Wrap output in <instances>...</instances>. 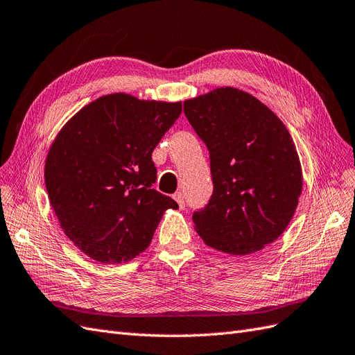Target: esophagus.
I'll return each mask as SVG.
<instances>
[{"instance_id":"1","label":"esophagus","mask_w":355,"mask_h":355,"mask_svg":"<svg viewBox=\"0 0 355 355\" xmlns=\"http://www.w3.org/2000/svg\"><path fill=\"white\" fill-rule=\"evenodd\" d=\"M173 198L176 200V203L179 205V207H180V209H184V207H185V201H184V194H182V193H176V194L173 196Z\"/></svg>"}]
</instances>
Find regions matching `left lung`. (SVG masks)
<instances>
[{
    "mask_svg": "<svg viewBox=\"0 0 355 355\" xmlns=\"http://www.w3.org/2000/svg\"><path fill=\"white\" fill-rule=\"evenodd\" d=\"M184 112L210 157L214 194L194 212L210 248L248 255L275 242L299 205L303 176L288 130L254 95L216 88L187 100Z\"/></svg>",
    "mask_w": 355,
    "mask_h": 355,
    "instance_id": "1",
    "label": "left lung"
}]
</instances>
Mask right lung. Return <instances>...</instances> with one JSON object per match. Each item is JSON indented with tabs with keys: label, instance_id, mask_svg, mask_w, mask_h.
Here are the masks:
<instances>
[{
	"label": "right lung",
	"instance_id": "obj_1",
	"mask_svg": "<svg viewBox=\"0 0 355 355\" xmlns=\"http://www.w3.org/2000/svg\"><path fill=\"white\" fill-rule=\"evenodd\" d=\"M182 103L103 95L52 141L44 164L51 206L65 236L92 260L121 264L146 251L170 197L152 188V152Z\"/></svg>",
	"mask_w": 355,
	"mask_h": 355
}]
</instances>
